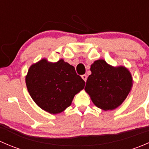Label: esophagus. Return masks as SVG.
Listing matches in <instances>:
<instances>
[{"instance_id":"1","label":"esophagus","mask_w":149,"mask_h":149,"mask_svg":"<svg viewBox=\"0 0 149 149\" xmlns=\"http://www.w3.org/2000/svg\"><path fill=\"white\" fill-rule=\"evenodd\" d=\"M81 78H82V79H84V81H86V79H87V76H86V74L82 75V76H81Z\"/></svg>"}]
</instances>
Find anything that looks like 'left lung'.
Segmentation results:
<instances>
[{
    "label": "left lung",
    "mask_w": 149,
    "mask_h": 149,
    "mask_svg": "<svg viewBox=\"0 0 149 149\" xmlns=\"http://www.w3.org/2000/svg\"><path fill=\"white\" fill-rule=\"evenodd\" d=\"M91 74L87 79L85 91L92 102L104 111L120 106L133 86V78L125 66H114L104 60L95 61L91 65Z\"/></svg>",
    "instance_id": "8db88e82"
}]
</instances>
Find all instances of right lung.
Here are the masks:
<instances>
[{
  "label": "right lung",
  "instance_id": "right-lung-1",
  "mask_svg": "<svg viewBox=\"0 0 149 149\" xmlns=\"http://www.w3.org/2000/svg\"><path fill=\"white\" fill-rule=\"evenodd\" d=\"M30 96L42 109L55 115L71 104L73 97L84 89L85 81L73 65L61 59L40 60L29 67L25 78Z\"/></svg>",
  "mask_w": 149,
  "mask_h": 149
}]
</instances>
